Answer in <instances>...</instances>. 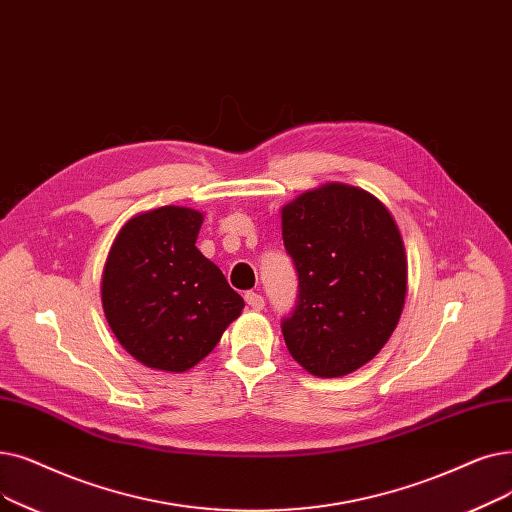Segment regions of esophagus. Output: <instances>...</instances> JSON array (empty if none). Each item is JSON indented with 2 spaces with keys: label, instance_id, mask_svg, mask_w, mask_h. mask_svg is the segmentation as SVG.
Listing matches in <instances>:
<instances>
[{
  "label": "esophagus",
  "instance_id": "esophagus-1",
  "mask_svg": "<svg viewBox=\"0 0 512 512\" xmlns=\"http://www.w3.org/2000/svg\"><path fill=\"white\" fill-rule=\"evenodd\" d=\"M244 301H247V305H249L251 309H257V311H261L263 305H265L263 297L257 295V293H247V295H244Z\"/></svg>",
  "mask_w": 512,
  "mask_h": 512
}]
</instances>
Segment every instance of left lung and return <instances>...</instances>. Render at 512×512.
<instances>
[{"label":"left lung","mask_w":512,"mask_h":512,"mask_svg":"<svg viewBox=\"0 0 512 512\" xmlns=\"http://www.w3.org/2000/svg\"><path fill=\"white\" fill-rule=\"evenodd\" d=\"M282 238L299 274L282 320L293 358L320 379L370 362L402 316L408 261L389 209L370 192L324 184L282 207Z\"/></svg>","instance_id":"8db88e82"}]
</instances>
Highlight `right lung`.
Here are the masks:
<instances>
[{
  "mask_svg": "<svg viewBox=\"0 0 512 512\" xmlns=\"http://www.w3.org/2000/svg\"><path fill=\"white\" fill-rule=\"evenodd\" d=\"M203 213L159 207L131 217L108 251L102 307L110 330L148 368L186 372L213 351L244 307L196 249Z\"/></svg>",
  "mask_w": 512,
  "mask_h": 512,
  "instance_id": "add662e5",
  "label": "right lung"
}]
</instances>
